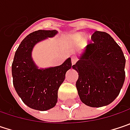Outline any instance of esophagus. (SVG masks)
<instances>
[{
  "mask_svg": "<svg viewBox=\"0 0 130 130\" xmlns=\"http://www.w3.org/2000/svg\"><path fill=\"white\" fill-rule=\"evenodd\" d=\"M71 61H72V65H75V63L77 62V58H72V59H71Z\"/></svg>",
  "mask_w": 130,
  "mask_h": 130,
  "instance_id": "34e87169",
  "label": "esophagus"
}]
</instances>
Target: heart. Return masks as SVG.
Here are the masks:
<instances>
[{
  "label": "heart",
  "instance_id": "b5f03b06",
  "mask_svg": "<svg viewBox=\"0 0 130 130\" xmlns=\"http://www.w3.org/2000/svg\"><path fill=\"white\" fill-rule=\"evenodd\" d=\"M74 38L77 40V41H81L84 39V41H87V38H84V32H78L75 33L74 35Z\"/></svg>",
  "mask_w": 130,
  "mask_h": 130
}]
</instances>
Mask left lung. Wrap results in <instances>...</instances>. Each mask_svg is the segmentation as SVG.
I'll return each instance as SVG.
<instances>
[{"instance_id": "8db88e82", "label": "left lung", "mask_w": 130, "mask_h": 130, "mask_svg": "<svg viewBox=\"0 0 130 130\" xmlns=\"http://www.w3.org/2000/svg\"><path fill=\"white\" fill-rule=\"evenodd\" d=\"M72 66L78 72L76 88L87 106L101 107L111 104L125 80L126 59L121 47L107 32L96 31Z\"/></svg>"}]
</instances>
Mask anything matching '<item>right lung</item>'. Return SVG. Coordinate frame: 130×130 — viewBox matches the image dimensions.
I'll list each match as a JSON object with an SVG mask.
<instances>
[{
    "label": "right lung",
    "instance_id": "add662e5",
    "mask_svg": "<svg viewBox=\"0 0 130 130\" xmlns=\"http://www.w3.org/2000/svg\"><path fill=\"white\" fill-rule=\"evenodd\" d=\"M58 34L57 30H38L28 35L15 52L12 64L13 85L16 92L29 107L46 111L56 105L58 90L72 67L68 58L61 65L38 68L32 57L34 46Z\"/></svg>",
    "mask_w": 130,
    "mask_h": 130
}]
</instances>
